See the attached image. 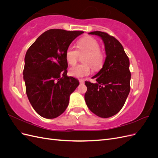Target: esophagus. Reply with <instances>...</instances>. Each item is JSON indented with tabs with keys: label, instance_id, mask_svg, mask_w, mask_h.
Here are the masks:
<instances>
[{
	"label": "esophagus",
	"instance_id": "34e87169",
	"mask_svg": "<svg viewBox=\"0 0 158 158\" xmlns=\"http://www.w3.org/2000/svg\"><path fill=\"white\" fill-rule=\"evenodd\" d=\"M79 83H80V84H83V83H84V81H83V80H82V79H79Z\"/></svg>",
	"mask_w": 158,
	"mask_h": 158
}]
</instances>
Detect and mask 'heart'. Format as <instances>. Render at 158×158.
<instances>
[{"label":"heart","mask_w":158,"mask_h":158,"mask_svg":"<svg viewBox=\"0 0 158 158\" xmlns=\"http://www.w3.org/2000/svg\"><path fill=\"white\" fill-rule=\"evenodd\" d=\"M77 49L69 46L65 52V58L71 65L77 62L79 55L85 53L83 62L85 64H79L72 67L69 69V74L75 77L81 78L89 75L91 72V64L94 69H98L102 65L105 56L100 48L97 40L92 36H85L80 39L77 42Z\"/></svg>","instance_id":"heart-1"}]
</instances>
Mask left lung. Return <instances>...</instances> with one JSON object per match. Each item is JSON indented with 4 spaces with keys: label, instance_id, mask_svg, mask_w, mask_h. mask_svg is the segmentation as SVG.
Returning <instances> with one entry per match:
<instances>
[{
    "label": "left lung",
    "instance_id": "left-lung-1",
    "mask_svg": "<svg viewBox=\"0 0 158 158\" xmlns=\"http://www.w3.org/2000/svg\"><path fill=\"white\" fill-rule=\"evenodd\" d=\"M89 34L101 38L106 57L102 68L93 77L97 83L85 82L87 87L85 100L94 114L109 118L121 110L130 93V61L123 46L114 37L100 31Z\"/></svg>",
    "mask_w": 158,
    "mask_h": 158
}]
</instances>
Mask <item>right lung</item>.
I'll list each match as a JSON object with an SVG mask.
<instances>
[{"mask_svg": "<svg viewBox=\"0 0 158 158\" xmlns=\"http://www.w3.org/2000/svg\"><path fill=\"white\" fill-rule=\"evenodd\" d=\"M83 31L51 29L31 45L25 56L23 71L26 92L35 111L46 118H55L64 112L70 94L79 85L67 76L65 52Z\"/></svg>", "mask_w": 158, "mask_h": 158, "instance_id": "obj_1", "label": "right lung"}]
</instances>
